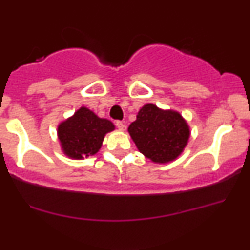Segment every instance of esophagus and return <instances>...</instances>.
Instances as JSON below:
<instances>
[{
    "label": "esophagus",
    "mask_w": 250,
    "mask_h": 250,
    "mask_svg": "<svg viewBox=\"0 0 250 250\" xmlns=\"http://www.w3.org/2000/svg\"><path fill=\"white\" fill-rule=\"evenodd\" d=\"M116 127L121 131H125L127 129V125H125V123L123 121H116Z\"/></svg>",
    "instance_id": "esophagus-1"
}]
</instances>
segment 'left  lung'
<instances>
[{
	"label": "left lung",
	"mask_w": 250,
	"mask_h": 250,
	"mask_svg": "<svg viewBox=\"0 0 250 250\" xmlns=\"http://www.w3.org/2000/svg\"><path fill=\"white\" fill-rule=\"evenodd\" d=\"M128 133L138 151L154 163L167 164L182 155L190 140V125L182 114L146 104Z\"/></svg>",
	"instance_id": "obj_1"
}]
</instances>
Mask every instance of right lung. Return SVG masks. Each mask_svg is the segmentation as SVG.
<instances>
[{
  "mask_svg": "<svg viewBox=\"0 0 250 250\" xmlns=\"http://www.w3.org/2000/svg\"><path fill=\"white\" fill-rule=\"evenodd\" d=\"M113 130L115 125L112 121L83 106L59 123L57 136L62 154L72 159H83L98 154L106 134Z\"/></svg>",
  "mask_w": 250,
  "mask_h": 250,
  "instance_id": "1",
  "label": "right lung"
}]
</instances>
